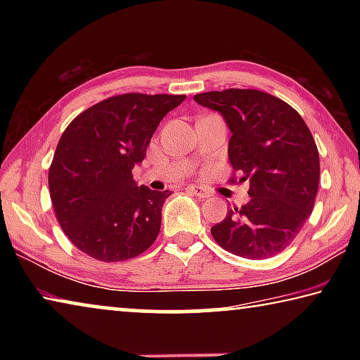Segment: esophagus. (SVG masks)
I'll return each mask as SVG.
<instances>
[{
	"instance_id": "esophagus-1",
	"label": "esophagus",
	"mask_w": 360,
	"mask_h": 360,
	"mask_svg": "<svg viewBox=\"0 0 360 360\" xmlns=\"http://www.w3.org/2000/svg\"><path fill=\"white\" fill-rule=\"evenodd\" d=\"M187 192L188 193H192V195H195V197H198V198H208L210 197V193L205 191L203 187H200V186H188L187 187Z\"/></svg>"
}]
</instances>
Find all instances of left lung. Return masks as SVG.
I'll return each instance as SVG.
<instances>
[{
	"mask_svg": "<svg viewBox=\"0 0 360 360\" xmlns=\"http://www.w3.org/2000/svg\"><path fill=\"white\" fill-rule=\"evenodd\" d=\"M222 115L231 133L229 160L251 200L211 227L217 245L246 259H266L294 241L314 208L319 152L302 115L288 103L252 89L193 96Z\"/></svg>",
	"mask_w": 360,
	"mask_h": 360,
	"instance_id": "obj_1",
	"label": "left lung"
}]
</instances>
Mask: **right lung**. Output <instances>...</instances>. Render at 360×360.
<instances>
[{
    "instance_id": "1",
    "label": "right lung",
    "mask_w": 360,
    "mask_h": 360,
    "mask_svg": "<svg viewBox=\"0 0 360 360\" xmlns=\"http://www.w3.org/2000/svg\"><path fill=\"white\" fill-rule=\"evenodd\" d=\"M184 95L125 94L96 103L66 127L49 168L60 227L84 254L122 262L155 241L169 191L136 184L131 169L146 157L160 120Z\"/></svg>"
}]
</instances>
